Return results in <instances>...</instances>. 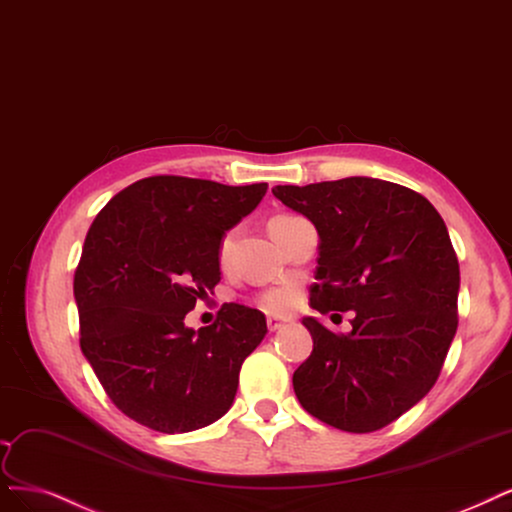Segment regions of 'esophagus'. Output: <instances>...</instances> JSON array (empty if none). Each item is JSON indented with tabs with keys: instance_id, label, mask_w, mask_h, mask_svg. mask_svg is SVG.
Listing matches in <instances>:
<instances>
[{
	"instance_id": "esophagus-1",
	"label": "esophagus",
	"mask_w": 512,
	"mask_h": 512,
	"mask_svg": "<svg viewBox=\"0 0 512 512\" xmlns=\"http://www.w3.org/2000/svg\"><path fill=\"white\" fill-rule=\"evenodd\" d=\"M284 324H286V320H279V317H273V315H269V317H267V326H269V330H271V332L279 330V328L284 326Z\"/></svg>"
}]
</instances>
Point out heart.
Returning a JSON list of instances; mask_svg holds the SVG:
<instances>
[{
	"instance_id": "obj_1",
	"label": "heart",
	"mask_w": 512,
	"mask_h": 512,
	"mask_svg": "<svg viewBox=\"0 0 512 512\" xmlns=\"http://www.w3.org/2000/svg\"><path fill=\"white\" fill-rule=\"evenodd\" d=\"M288 218H294V216H286V214L273 216V218L269 220V226H273V224H277V222H284V220H288ZM231 243H233V237H231V235H226V237L222 239V245H220V262H222V264L228 260V254H231ZM294 303H296V292H294V288H290V286L271 288V290H267V292H264V294L260 296V305H262L264 309H269V311H288V309L294 307Z\"/></svg>"
}]
</instances>
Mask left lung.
Wrapping results in <instances>:
<instances>
[{
    "mask_svg": "<svg viewBox=\"0 0 512 512\" xmlns=\"http://www.w3.org/2000/svg\"><path fill=\"white\" fill-rule=\"evenodd\" d=\"M273 195L320 235L311 307L356 313L347 334L303 317L313 351L294 370L296 398L332 428L381 430L432 390L455 337L460 264L447 226L419 192L375 178Z\"/></svg>",
    "mask_w": 512,
    "mask_h": 512,
    "instance_id": "8db88e82",
    "label": "left lung"
}]
</instances>
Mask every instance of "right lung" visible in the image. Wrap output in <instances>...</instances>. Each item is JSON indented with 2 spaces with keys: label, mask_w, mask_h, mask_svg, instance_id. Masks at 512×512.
<instances>
[{
  "label": "right lung",
  "mask_w": 512,
  "mask_h": 512,
  "mask_svg": "<svg viewBox=\"0 0 512 512\" xmlns=\"http://www.w3.org/2000/svg\"><path fill=\"white\" fill-rule=\"evenodd\" d=\"M264 192L154 175L120 190L88 228L74 275L80 347L137 424L192 432L231 409L241 364L267 334L264 313L226 303L199 330L184 317L216 288L222 237Z\"/></svg>",
  "instance_id": "add662e5"
}]
</instances>
